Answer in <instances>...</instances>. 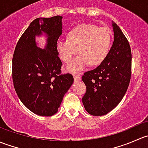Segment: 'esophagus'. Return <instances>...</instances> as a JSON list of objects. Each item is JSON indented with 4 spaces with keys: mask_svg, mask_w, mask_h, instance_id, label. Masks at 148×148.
<instances>
[{
    "mask_svg": "<svg viewBox=\"0 0 148 148\" xmlns=\"http://www.w3.org/2000/svg\"><path fill=\"white\" fill-rule=\"evenodd\" d=\"M74 79L75 82H79L81 80V76L79 75V74H75V75H74Z\"/></svg>",
    "mask_w": 148,
    "mask_h": 148,
    "instance_id": "obj_1",
    "label": "esophagus"
}]
</instances>
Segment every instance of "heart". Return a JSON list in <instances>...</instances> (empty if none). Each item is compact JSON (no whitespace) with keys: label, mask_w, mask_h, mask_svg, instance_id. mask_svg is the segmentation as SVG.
<instances>
[{"label":"heart","mask_w":148,"mask_h":148,"mask_svg":"<svg viewBox=\"0 0 148 148\" xmlns=\"http://www.w3.org/2000/svg\"><path fill=\"white\" fill-rule=\"evenodd\" d=\"M111 34L107 28L93 24L83 23L69 32L68 39H59L56 42V51L62 61L68 63L78 52L66 68L72 72L82 70L89 63L98 65L108 53L111 45Z\"/></svg>","instance_id":"heart-1"}]
</instances>
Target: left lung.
Wrapping results in <instances>:
<instances>
[{"label": "left lung", "instance_id": "left-lung-1", "mask_svg": "<svg viewBox=\"0 0 148 148\" xmlns=\"http://www.w3.org/2000/svg\"><path fill=\"white\" fill-rule=\"evenodd\" d=\"M114 41L105 59L96 69L86 71L82 81L86 92L82 98L85 110L94 116L105 115L125 96L131 77L132 53L125 36L112 21Z\"/></svg>", "mask_w": 148, "mask_h": 148}]
</instances>
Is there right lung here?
Wrapping results in <instances>:
<instances>
[{
    "mask_svg": "<svg viewBox=\"0 0 148 148\" xmlns=\"http://www.w3.org/2000/svg\"><path fill=\"white\" fill-rule=\"evenodd\" d=\"M62 28V16L37 18L22 34L13 53L15 90L28 110L40 116L56 114L74 82L71 74H61L62 63L56 45ZM42 35L47 38L44 49L35 41Z\"/></svg>",
    "mask_w": 148,
    "mask_h": 148,
    "instance_id": "add662e5",
    "label": "right lung"
}]
</instances>
